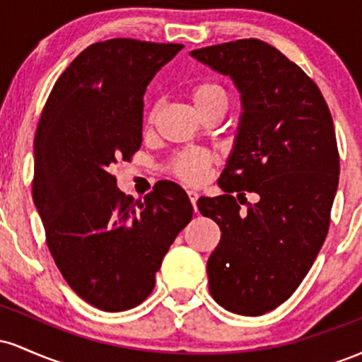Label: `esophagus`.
<instances>
[{"instance_id":"34e87169","label":"esophagus","mask_w":362,"mask_h":362,"mask_svg":"<svg viewBox=\"0 0 362 362\" xmlns=\"http://www.w3.org/2000/svg\"><path fill=\"white\" fill-rule=\"evenodd\" d=\"M187 195H189V199H190V202H192L194 209L197 211V207H195V202H197V199H199V194L195 192V190H187Z\"/></svg>"}]
</instances>
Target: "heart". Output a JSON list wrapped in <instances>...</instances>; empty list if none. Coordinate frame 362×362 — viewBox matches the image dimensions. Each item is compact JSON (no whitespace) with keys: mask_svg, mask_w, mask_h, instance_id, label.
Returning a JSON list of instances; mask_svg holds the SVG:
<instances>
[{"mask_svg":"<svg viewBox=\"0 0 362 362\" xmlns=\"http://www.w3.org/2000/svg\"><path fill=\"white\" fill-rule=\"evenodd\" d=\"M190 98L194 105L201 114L213 109H226L228 107V93L221 83L214 80L197 81L190 88ZM156 117V109H151L148 114V124H153ZM214 156L206 149L189 148L184 151L177 153L175 156L167 163L168 173L177 177L178 180L187 182V184H197L199 180L206 177L207 170L213 165Z\"/></svg>","mask_w":362,"mask_h":362,"instance_id":"heart-1","label":"heart"}]
</instances>
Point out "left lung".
Returning <instances> with one entry per match:
<instances>
[{
	"mask_svg": "<svg viewBox=\"0 0 362 362\" xmlns=\"http://www.w3.org/2000/svg\"><path fill=\"white\" fill-rule=\"evenodd\" d=\"M190 56L231 76L243 105L218 180L224 194L197 201L221 230L207 260L209 291L228 311L259 317L296 291L327 238L340 172L334 120L317 83L267 42L242 39ZM245 192L259 201L242 210L233 194Z\"/></svg>",
	"mask_w": 362,
	"mask_h": 362,
	"instance_id": "1",
	"label": "left lung"
}]
</instances>
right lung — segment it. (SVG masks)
<instances>
[{
    "instance_id": "1",
    "label": "right lung",
    "mask_w": 362,
    "mask_h": 362,
    "mask_svg": "<svg viewBox=\"0 0 362 362\" xmlns=\"http://www.w3.org/2000/svg\"><path fill=\"white\" fill-rule=\"evenodd\" d=\"M182 47L91 44L57 78L40 114L32 195L45 243L69 288L98 310L146 300L165 253L192 219L180 185L161 182L134 201L114 175V165L141 148L146 86Z\"/></svg>"
}]
</instances>
